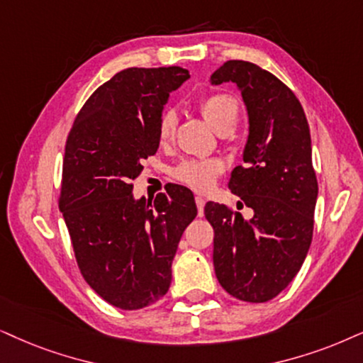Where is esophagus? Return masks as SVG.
Here are the masks:
<instances>
[{"instance_id":"esophagus-1","label":"esophagus","mask_w":363,"mask_h":363,"mask_svg":"<svg viewBox=\"0 0 363 363\" xmlns=\"http://www.w3.org/2000/svg\"><path fill=\"white\" fill-rule=\"evenodd\" d=\"M204 204H206V199L203 196H196V206H197V214L203 216L204 214Z\"/></svg>"}]
</instances>
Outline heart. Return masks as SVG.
<instances>
[{
	"label": "heart",
	"instance_id": "1",
	"mask_svg": "<svg viewBox=\"0 0 363 363\" xmlns=\"http://www.w3.org/2000/svg\"><path fill=\"white\" fill-rule=\"evenodd\" d=\"M199 110L206 121L214 127L216 130L221 132L224 128H235L240 116V104L229 94H211L201 99ZM174 125H176V117L172 112H164L160 116L157 125V139L160 144L171 142L174 135ZM223 171V166L218 160L208 159H189L181 162L174 169V177L177 181L184 182L186 186L196 191H206L214 184L216 177Z\"/></svg>",
	"mask_w": 363,
	"mask_h": 363
}]
</instances>
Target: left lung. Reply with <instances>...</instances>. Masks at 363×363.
I'll return each mask as SVG.
<instances>
[{"label":"left lung","instance_id":"left-lung-1","mask_svg":"<svg viewBox=\"0 0 363 363\" xmlns=\"http://www.w3.org/2000/svg\"><path fill=\"white\" fill-rule=\"evenodd\" d=\"M224 82L241 90L250 118L245 166L233 169L229 189L255 214L206 204L214 272L229 295L264 303L291 283L311 245L318 182L310 128L300 100L273 73L229 60L211 75L213 85Z\"/></svg>","mask_w":363,"mask_h":363}]
</instances>
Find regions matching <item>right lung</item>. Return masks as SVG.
I'll list each match as a JSON object with an SVG mask.
<instances>
[{"instance_id": "obj_1", "label": "right lung", "mask_w": 363, "mask_h": 363, "mask_svg": "<svg viewBox=\"0 0 363 363\" xmlns=\"http://www.w3.org/2000/svg\"><path fill=\"white\" fill-rule=\"evenodd\" d=\"M187 79L181 67L118 72L90 95L68 134L60 211L85 281L117 308L139 310L166 295L177 245L197 214L184 186L154 203L132 194L142 159L159 149L169 94Z\"/></svg>"}]
</instances>
